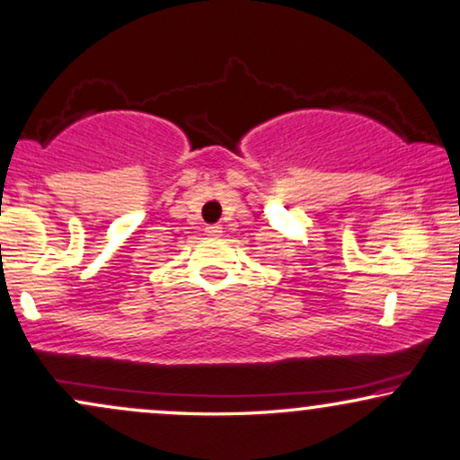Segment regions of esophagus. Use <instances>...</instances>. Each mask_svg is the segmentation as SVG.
<instances>
[{
  "mask_svg": "<svg viewBox=\"0 0 460 460\" xmlns=\"http://www.w3.org/2000/svg\"><path fill=\"white\" fill-rule=\"evenodd\" d=\"M207 234L208 236H219L221 234V226H217V224L207 226Z\"/></svg>",
  "mask_w": 460,
  "mask_h": 460,
  "instance_id": "34e87169",
  "label": "esophagus"
}]
</instances>
